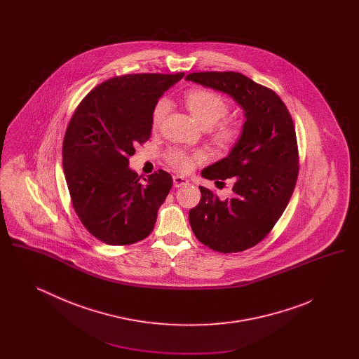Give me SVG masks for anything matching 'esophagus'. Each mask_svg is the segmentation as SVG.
I'll return each instance as SVG.
<instances>
[{
    "label": "esophagus",
    "mask_w": 359,
    "mask_h": 359,
    "mask_svg": "<svg viewBox=\"0 0 359 359\" xmlns=\"http://www.w3.org/2000/svg\"><path fill=\"white\" fill-rule=\"evenodd\" d=\"M188 180L183 176H179V175H175L173 176V186L176 188L183 187V186H187Z\"/></svg>",
    "instance_id": "34e87169"
}]
</instances>
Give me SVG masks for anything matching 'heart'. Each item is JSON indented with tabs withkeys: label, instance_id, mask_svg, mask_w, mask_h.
<instances>
[{
	"label": "heart",
	"instance_id": "1",
	"mask_svg": "<svg viewBox=\"0 0 359 359\" xmlns=\"http://www.w3.org/2000/svg\"><path fill=\"white\" fill-rule=\"evenodd\" d=\"M189 113L202 126L208 128L229 113V103L218 93L207 88H195L188 91L184 97ZM170 111V102L167 100H160L154 104L152 111V126L158 128ZM242 136V125L237 121H224L217 130L215 140L222 148L234 147ZM167 160L175 170L182 173L192 171L195 165L202 164L205 160L202 152L187 154L182 149H171L167 154Z\"/></svg>",
	"mask_w": 359,
	"mask_h": 359
}]
</instances>
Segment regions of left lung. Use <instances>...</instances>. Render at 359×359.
I'll list each match as a JSON object with an SVG mask.
<instances>
[{
  "label": "left lung",
  "mask_w": 359,
  "mask_h": 359,
  "mask_svg": "<svg viewBox=\"0 0 359 359\" xmlns=\"http://www.w3.org/2000/svg\"><path fill=\"white\" fill-rule=\"evenodd\" d=\"M187 81L222 91L243 110L242 136L227 157L202 172L215 184L233 180V196L221 201L201 188L188 218L195 237L219 253H238L265 238L283 215L296 186L299 152L294 125L273 90L243 74L192 72Z\"/></svg>",
  "instance_id": "obj_1"
}]
</instances>
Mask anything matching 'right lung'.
I'll use <instances>...</instances> for the list:
<instances>
[{
    "label": "right lung",
    "mask_w": 359,
    "mask_h": 359,
    "mask_svg": "<svg viewBox=\"0 0 359 359\" xmlns=\"http://www.w3.org/2000/svg\"><path fill=\"white\" fill-rule=\"evenodd\" d=\"M183 76H114L93 88L71 117L62 149L69 196L88 233L107 245H130L154 230L172 176L158 170L141 180L129 157L149 140L158 98Z\"/></svg>",
    "instance_id": "add662e5"
}]
</instances>
